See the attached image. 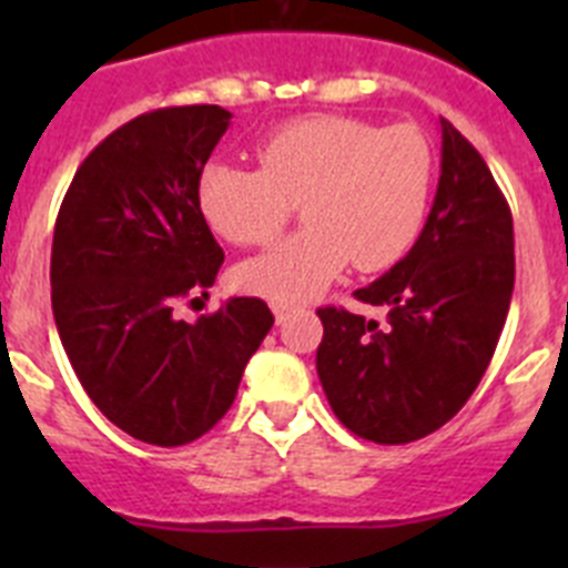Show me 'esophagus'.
<instances>
[{"label": "esophagus", "mask_w": 568, "mask_h": 568, "mask_svg": "<svg viewBox=\"0 0 568 568\" xmlns=\"http://www.w3.org/2000/svg\"><path fill=\"white\" fill-rule=\"evenodd\" d=\"M273 315L278 324H284V321L290 318V307H284V304H273Z\"/></svg>", "instance_id": "esophagus-1"}]
</instances>
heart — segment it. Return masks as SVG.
<instances>
[{
  "label": "heart",
  "mask_w": 568,
  "mask_h": 568,
  "mask_svg": "<svg viewBox=\"0 0 568 568\" xmlns=\"http://www.w3.org/2000/svg\"><path fill=\"white\" fill-rule=\"evenodd\" d=\"M258 170L210 164L199 207L219 235L241 247L267 244L301 204L295 239L235 270L244 293L304 304L353 258L378 273L418 239L435 187V150L415 128H378L349 115H307L255 148Z\"/></svg>",
  "instance_id": "obj_1"
}]
</instances>
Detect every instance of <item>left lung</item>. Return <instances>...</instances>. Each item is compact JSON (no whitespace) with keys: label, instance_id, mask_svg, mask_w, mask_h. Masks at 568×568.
Masks as SVG:
<instances>
[{"label":"left lung","instance_id":"1","mask_svg":"<svg viewBox=\"0 0 568 568\" xmlns=\"http://www.w3.org/2000/svg\"><path fill=\"white\" fill-rule=\"evenodd\" d=\"M515 287V233L480 153L440 119V179L413 250L355 298L386 327L324 307L315 366L341 424L409 444L458 415L484 378Z\"/></svg>","mask_w":568,"mask_h":568}]
</instances>
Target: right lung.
I'll return each mask as SVG.
<instances>
[{"label":"right lung","mask_w":568,"mask_h":568,"mask_svg":"<svg viewBox=\"0 0 568 568\" xmlns=\"http://www.w3.org/2000/svg\"><path fill=\"white\" fill-rule=\"evenodd\" d=\"M230 119L219 104L135 115L84 159L53 230L50 301L70 366L110 424L153 446L224 418L275 321L261 298L173 318L175 298L213 287L224 261L199 179Z\"/></svg>","instance_id":"right-lung-1"}]
</instances>
